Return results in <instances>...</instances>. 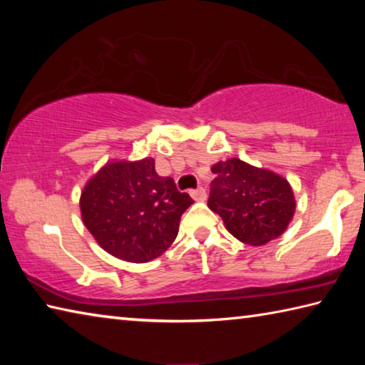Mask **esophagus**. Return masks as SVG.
<instances>
[{
    "label": "esophagus",
    "mask_w": 365,
    "mask_h": 365,
    "mask_svg": "<svg viewBox=\"0 0 365 365\" xmlns=\"http://www.w3.org/2000/svg\"><path fill=\"white\" fill-rule=\"evenodd\" d=\"M191 197L195 201H205L206 200V190L205 188H196L191 191Z\"/></svg>",
    "instance_id": "obj_1"
}]
</instances>
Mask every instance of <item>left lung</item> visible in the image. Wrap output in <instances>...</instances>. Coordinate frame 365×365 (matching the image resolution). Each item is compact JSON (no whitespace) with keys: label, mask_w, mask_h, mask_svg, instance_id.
<instances>
[{"label":"left lung","mask_w":365,"mask_h":365,"mask_svg":"<svg viewBox=\"0 0 365 365\" xmlns=\"http://www.w3.org/2000/svg\"><path fill=\"white\" fill-rule=\"evenodd\" d=\"M211 170L215 178L207 206L235 238L262 246L287 230L296 209L287 178L238 158L220 160Z\"/></svg>","instance_id":"1"}]
</instances>
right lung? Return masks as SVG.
<instances>
[{
    "label": "right lung",
    "instance_id": "obj_1",
    "mask_svg": "<svg viewBox=\"0 0 365 365\" xmlns=\"http://www.w3.org/2000/svg\"><path fill=\"white\" fill-rule=\"evenodd\" d=\"M193 205L154 159L109 160L83 187L80 212L104 251L127 262H148L177 238L180 217Z\"/></svg>",
    "mask_w": 365,
    "mask_h": 365
}]
</instances>
